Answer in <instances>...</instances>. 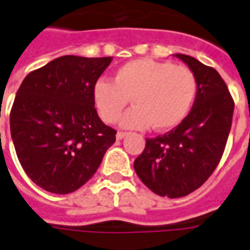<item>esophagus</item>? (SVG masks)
Segmentation results:
<instances>
[{
	"instance_id": "obj_1",
	"label": "esophagus",
	"mask_w": 250,
	"mask_h": 250,
	"mask_svg": "<svg viewBox=\"0 0 250 250\" xmlns=\"http://www.w3.org/2000/svg\"><path fill=\"white\" fill-rule=\"evenodd\" d=\"M128 135V132H123V131H118V133H117V139L118 140H122L125 139V136Z\"/></svg>"
}]
</instances>
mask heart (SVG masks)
<instances>
[{"mask_svg":"<svg viewBox=\"0 0 250 250\" xmlns=\"http://www.w3.org/2000/svg\"><path fill=\"white\" fill-rule=\"evenodd\" d=\"M198 90V81L188 66L153 59L133 60L117 70L114 82L99 79L93 100L101 118L115 123L128 105H135L122 119L127 128L167 131L185 119Z\"/></svg>","mask_w":250,"mask_h":250,"instance_id":"obj_1","label":"heart"}]
</instances>
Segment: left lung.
I'll use <instances>...</instances> for the list:
<instances>
[{
  "instance_id": "obj_1",
  "label": "left lung",
  "mask_w": 250,
  "mask_h": 250,
  "mask_svg": "<svg viewBox=\"0 0 250 250\" xmlns=\"http://www.w3.org/2000/svg\"><path fill=\"white\" fill-rule=\"evenodd\" d=\"M198 81L194 106L171 131L146 139L135 171L153 192L182 198L195 191L214 172L224 155L232 123L234 99L222 77L195 58L177 54Z\"/></svg>"
}]
</instances>
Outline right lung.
<instances>
[{
  "label": "right lung",
  "mask_w": 250,
  "mask_h": 250,
  "mask_svg": "<svg viewBox=\"0 0 250 250\" xmlns=\"http://www.w3.org/2000/svg\"><path fill=\"white\" fill-rule=\"evenodd\" d=\"M111 58L65 55L30 72L16 92L10 131L26 176L46 191L69 194L92 177L115 143L97 115L93 86Z\"/></svg>",
  "instance_id": "obj_1"
}]
</instances>
